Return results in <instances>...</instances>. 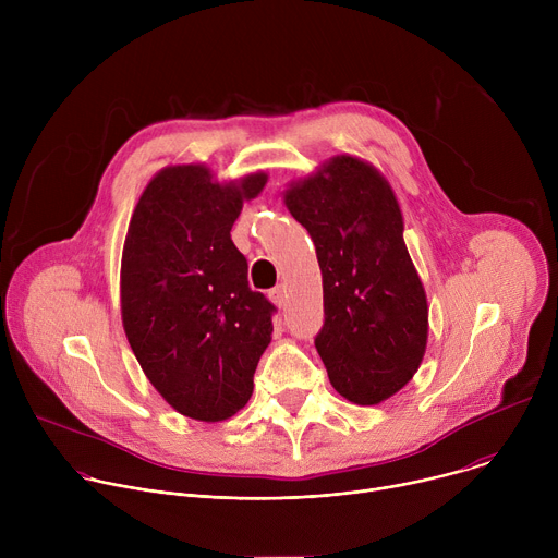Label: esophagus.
Returning a JSON list of instances; mask_svg holds the SVG:
<instances>
[{
  "mask_svg": "<svg viewBox=\"0 0 558 558\" xmlns=\"http://www.w3.org/2000/svg\"><path fill=\"white\" fill-rule=\"evenodd\" d=\"M271 300L278 304V306H284V302H287V287L284 284H278L276 289H271Z\"/></svg>",
  "mask_w": 558,
  "mask_h": 558,
  "instance_id": "obj_1",
  "label": "esophagus"
}]
</instances>
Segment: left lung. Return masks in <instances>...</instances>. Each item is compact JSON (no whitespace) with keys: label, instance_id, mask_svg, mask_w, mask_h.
<instances>
[{"label":"left lung","instance_id":"left-lung-1","mask_svg":"<svg viewBox=\"0 0 558 558\" xmlns=\"http://www.w3.org/2000/svg\"><path fill=\"white\" fill-rule=\"evenodd\" d=\"M323 271L325 325L315 336L333 388L373 407L417 373L428 340V302L404 243L388 181L355 156H333L284 192Z\"/></svg>","mask_w":558,"mask_h":558}]
</instances>
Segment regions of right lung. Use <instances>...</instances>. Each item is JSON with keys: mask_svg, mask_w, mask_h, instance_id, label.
<instances>
[{"mask_svg": "<svg viewBox=\"0 0 558 558\" xmlns=\"http://www.w3.org/2000/svg\"><path fill=\"white\" fill-rule=\"evenodd\" d=\"M267 174L216 183L205 166L158 172L141 194L121 258L128 342L163 400L185 417L222 422L254 392L276 306L247 280L231 225Z\"/></svg>", "mask_w": 558, "mask_h": 558, "instance_id": "right-lung-1", "label": "right lung"}]
</instances>
